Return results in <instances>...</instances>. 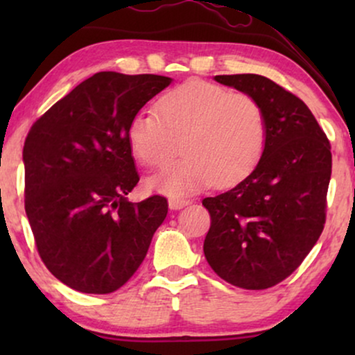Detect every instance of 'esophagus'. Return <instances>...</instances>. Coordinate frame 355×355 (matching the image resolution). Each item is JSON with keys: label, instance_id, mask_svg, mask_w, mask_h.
Masks as SVG:
<instances>
[{"label": "esophagus", "instance_id": "esophagus-1", "mask_svg": "<svg viewBox=\"0 0 355 355\" xmlns=\"http://www.w3.org/2000/svg\"><path fill=\"white\" fill-rule=\"evenodd\" d=\"M191 200H187V198H179V197H171L169 198V208L171 210H181V208L187 207Z\"/></svg>", "mask_w": 355, "mask_h": 355}]
</instances>
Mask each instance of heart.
Wrapping results in <instances>:
<instances>
[{
	"label": "heart",
	"mask_w": 355,
	"mask_h": 355,
	"mask_svg": "<svg viewBox=\"0 0 355 355\" xmlns=\"http://www.w3.org/2000/svg\"><path fill=\"white\" fill-rule=\"evenodd\" d=\"M142 110L128 125L134 157L147 166H164L182 140L186 157L148 179L153 191L182 196L210 187H231L260 163L268 128L263 106L255 96L189 80L174 87Z\"/></svg>",
	"instance_id": "heart-1"
}]
</instances>
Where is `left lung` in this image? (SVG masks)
Segmentation results:
<instances>
[{
    "label": "left lung",
    "instance_id": "8db88e82",
    "mask_svg": "<svg viewBox=\"0 0 355 355\" xmlns=\"http://www.w3.org/2000/svg\"><path fill=\"white\" fill-rule=\"evenodd\" d=\"M255 96L266 114V147L236 187L203 198L210 230L203 242L213 271L232 286L260 291L299 268L327 221L331 145L299 96L259 74L215 76Z\"/></svg>",
    "mask_w": 355,
    "mask_h": 355
}]
</instances>
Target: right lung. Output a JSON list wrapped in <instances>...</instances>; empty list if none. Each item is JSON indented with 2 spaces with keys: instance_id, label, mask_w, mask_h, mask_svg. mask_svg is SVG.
<instances>
[{
  "instance_id": "right-lung-1",
  "label": "right lung",
  "mask_w": 355,
  "mask_h": 355,
  "mask_svg": "<svg viewBox=\"0 0 355 355\" xmlns=\"http://www.w3.org/2000/svg\"><path fill=\"white\" fill-rule=\"evenodd\" d=\"M171 84L157 74L105 71L56 101L24 142L26 213L38 255L53 276L87 294H108L129 281L147 255L168 200L139 203L128 125Z\"/></svg>"
}]
</instances>
